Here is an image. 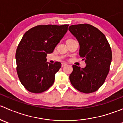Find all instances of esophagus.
<instances>
[{"mask_svg":"<svg viewBox=\"0 0 123 123\" xmlns=\"http://www.w3.org/2000/svg\"><path fill=\"white\" fill-rule=\"evenodd\" d=\"M65 65H67V64H65V63H62V67H64V66H65Z\"/></svg>","mask_w":123,"mask_h":123,"instance_id":"1","label":"esophagus"}]
</instances>
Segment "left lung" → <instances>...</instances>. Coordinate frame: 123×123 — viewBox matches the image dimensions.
Returning <instances> with one entry per match:
<instances>
[{"mask_svg":"<svg viewBox=\"0 0 123 123\" xmlns=\"http://www.w3.org/2000/svg\"><path fill=\"white\" fill-rule=\"evenodd\" d=\"M68 30L79 42V55L86 64L82 68L73 65L71 83L81 92L93 93L104 84L109 73L112 61L111 47L105 36L92 25H73Z\"/></svg>","mask_w":123,"mask_h":123,"instance_id":"8db88e82","label":"left lung"}]
</instances>
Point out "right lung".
Instances as JSON below:
<instances>
[{"instance_id": "add662e5", "label": "right lung", "mask_w": 123, "mask_h": 123, "mask_svg": "<svg viewBox=\"0 0 123 123\" xmlns=\"http://www.w3.org/2000/svg\"><path fill=\"white\" fill-rule=\"evenodd\" d=\"M68 25H40L24 34L17 47L15 58L17 74L28 91L40 93L54 84L61 63L46 62L47 54L54 52L67 31Z\"/></svg>"}]
</instances>
